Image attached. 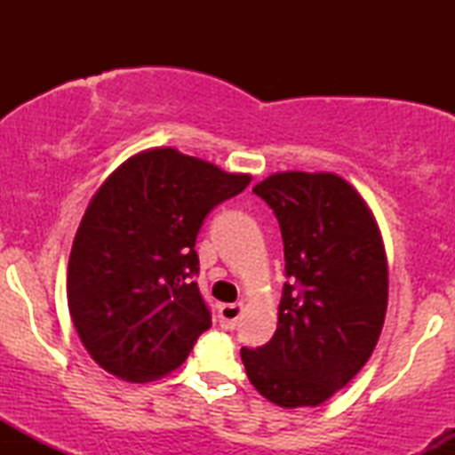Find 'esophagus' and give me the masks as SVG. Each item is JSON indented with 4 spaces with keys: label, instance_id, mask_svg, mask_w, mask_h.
Segmentation results:
<instances>
[{
    "label": "esophagus",
    "instance_id": "esophagus-1",
    "mask_svg": "<svg viewBox=\"0 0 455 455\" xmlns=\"http://www.w3.org/2000/svg\"><path fill=\"white\" fill-rule=\"evenodd\" d=\"M243 312V304H224L218 310V318H220V327L222 329H235L237 321L242 318Z\"/></svg>",
    "mask_w": 455,
    "mask_h": 455
}]
</instances>
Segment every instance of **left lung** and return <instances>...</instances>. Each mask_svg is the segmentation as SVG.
<instances>
[{
  "label": "left lung",
  "instance_id": "1",
  "mask_svg": "<svg viewBox=\"0 0 455 455\" xmlns=\"http://www.w3.org/2000/svg\"><path fill=\"white\" fill-rule=\"evenodd\" d=\"M278 218L284 282L278 329L242 348L250 383L284 409L342 389L377 347L387 312V259L372 212L342 177L271 175L254 186Z\"/></svg>",
  "mask_w": 455,
  "mask_h": 455
}]
</instances>
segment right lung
<instances>
[{"mask_svg":"<svg viewBox=\"0 0 455 455\" xmlns=\"http://www.w3.org/2000/svg\"><path fill=\"white\" fill-rule=\"evenodd\" d=\"M250 175L160 148L124 162L92 198L68 260V307L98 365L143 383L186 362L212 312L196 235Z\"/></svg>","mask_w":455,"mask_h":455,"instance_id":"1","label":"right lung"}]
</instances>
